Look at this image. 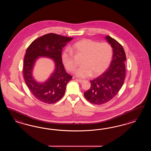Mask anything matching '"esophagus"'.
I'll return each mask as SVG.
<instances>
[{
  "mask_svg": "<svg viewBox=\"0 0 151 151\" xmlns=\"http://www.w3.org/2000/svg\"><path fill=\"white\" fill-rule=\"evenodd\" d=\"M76 80L78 81V82H80V83H82L84 81V80H80V79H76Z\"/></svg>",
  "mask_w": 151,
  "mask_h": 151,
  "instance_id": "esophagus-1",
  "label": "esophagus"
}]
</instances>
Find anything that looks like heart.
<instances>
[{"label": "heart", "mask_w": 151, "mask_h": 151, "mask_svg": "<svg viewBox=\"0 0 151 151\" xmlns=\"http://www.w3.org/2000/svg\"><path fill=\"white\" fill-rule=\"evenodd\" d=\"M73 49L78 55L83 56L82 66L76 70V75L79 78H85L97 76L103 73L110 65L113 49L108 42L89 39H85L73 44ZM61 59L65 67L68 71L73 72L76 69L73 52L66 49L61 55Z\"/></svg>", "instance_id": "b5f03b06"}]
</instances>
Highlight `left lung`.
<instances>
[{
  "label": "left lung",
  "mask_w": 151,
  "mask_h": 151,
  "mask_svg": "<svg viewBox=\"0 0 151 151\" xmlns=\"http://www.w3.org/2000/svg\"><path fill=\"white\" fill-rule=\"evenodd\" d=\"M105 38L113 48L112 60L106 71L90 81L91 86L84 92L86 100L95 105L112 100L122 86L126 75V56L124 47L114 38L109 36Z\"/></svg>",
  "instance_id": "1"
}]
</instances>
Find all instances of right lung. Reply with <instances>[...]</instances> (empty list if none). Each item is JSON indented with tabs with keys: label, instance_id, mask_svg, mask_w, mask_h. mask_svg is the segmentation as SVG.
<instances>
[{
	"label": "right lung",
	"instance_id": "1",
	"mask_svg": "<svg viewBox=\"0 0 151 151\" xmlns=\"http://www.w3.org/2000/svg\"><path fill=\"white\" fill-rule=\"evenodd\" d=\"M73 38L54 33L47 34L32 41L28 46L24 60L23 75L29 90L38 100L51 104L64 96L68 83L73 77L67 73L61 59L62 49ZM39 56H45L54 59L55 73L42 84L37 83L32 77L34 63Z\"/></svg>",
	"mask_w": 151,
	"mask_h": 151
}]
</instances>
